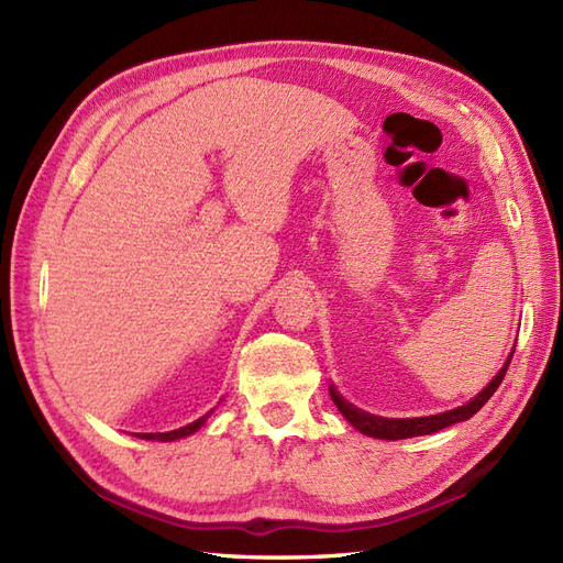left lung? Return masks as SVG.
Wrapping results in <instances>:
<instances>
[{
    "label": "left lung",
    "instance_id": "1",
    "mask_svg": "<svg viewBox=\"0 0 563 563\" xmlns=\"http://www.w3.org/2000/svg\"><path fill=\"white\" fill-rule=\"evenodd\" d=\"M512 354H515V350L509 352L505 366L496 373V376H493V380L479 391V395H476L474 399H470L465 406H457V408H453V411L439 413V416H428V418H380V416H371V413L362 411V408L347 404L343 397L338 395V389L333 385L329 387V391H331L333 404L338 406V411L347 418V422L352 424V428H356L366 437L397 441V439H408V437L432 434V432H439V430L449 428V424L470 420L476 411H479V408L493 397V391H496L498 385L503 383L505 373H507V366H509V362H512Z\"/></svg>",
    "mask_w": 563,
    "mask_h": 563
}]
</instances>
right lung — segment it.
<instances>
[{"label":"right lung","instance_id":"1","mask_svg":"<svg viewBox=\"0 0 563 563\" xmlns=\"http://www.w3.org/2000/svg\"><path fill=\"white\" fill-rule=\"evenodd\" d=\"M213 411H209L207 416H201L199 420H195V422H190V424H185V428H180V430H174V432H157V434H135V437H141V439H150V441H174V439H180V437H187V434H192V432H197L203 422H207V418L211 416Z\"/></svg>","mask_w":563,"mask_h":563}]
</instances>
